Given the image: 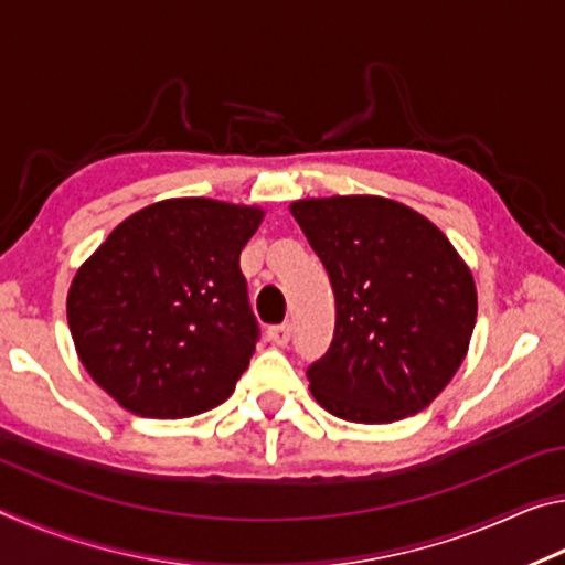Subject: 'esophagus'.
I'll list each match as a JSON object with an SVG mask.
<instances>
[{
  "instance_id": "obj_1",
  "label": "esophagus",
  "mask_w": 565,
  "mask_h": 565,
  "mask_svg": "<svg viewBox=\"0 0 565 565\" xmlns=\"http://www.w3.org/2000/svg\"><path fill=\"white\" fill-rule=\"evenodd\" d=\"M266 337H269L274 347H286V343H289V339H291V327H289V323H276V327H269Z\"/></svg>"
}]
</instances>
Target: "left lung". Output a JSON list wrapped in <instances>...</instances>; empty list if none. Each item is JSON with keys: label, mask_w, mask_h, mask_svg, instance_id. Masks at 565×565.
<instances>
[{"label": "left lung", "mask_w": 565, "mask_h": 565, "mask_svg": "<svg viewBox=\"0 0 565 565\" xmlns=\"http://www.w3.org/2000/svg\"><path fill=\"white\" fill-rule=\"evenodd\" d=\"M329 274L337 329L306 376L313 398L353 424L424 411L466 359L476 284L438 226L384 196L294 202Z\"/></svg>", "instance_id": "8db88e82"}]
</instances>
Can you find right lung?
Segmentation results:
<instances>
[{
    "label": "right lung",
    "instance_id": "obj_1",
    "mask_svg": "<svg viewBox=\"0 0 565 565\" xmlns=\"http://www.w3.org/2000/svg\"><path fill=\"white\" fill-rule=\"evenodd\" d=\"M262 218L259 206L167 199L124 218L79 266L70 331L119 406L189 418L234 394L259 339L238 256Z\"/></svg>",
    "mask_w": 565,
    "mask_h": 565
}]
</instances>
